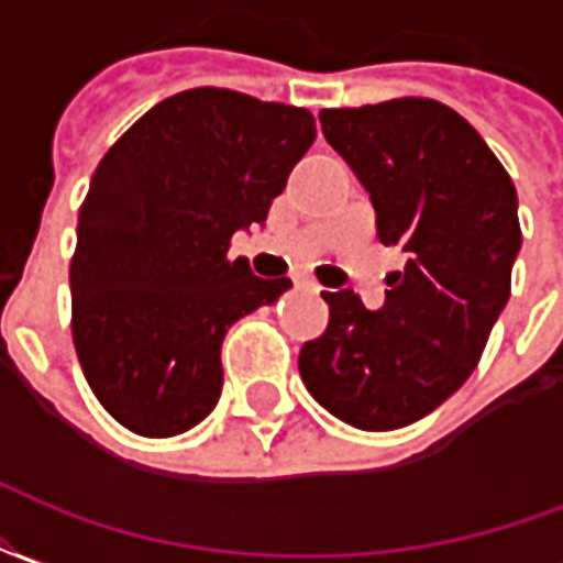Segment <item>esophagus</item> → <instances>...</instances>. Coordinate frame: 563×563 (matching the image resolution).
Instances as JSON below:
<instances>
[{"instance_id": "1", "label": "esophagus", "mask_w": 563, "mask_h": 563, "mask_svg": "<svg viewBox=\"0 0 563 563\" xmlns=\"http://www.w3.org/2000/svg\"><path fill=\"white\" fill-rule=\"evenodd\" d=\"M306 287H309L311 294H321V290H323V287H321V285H306Z\"/></svg>"}]
</instances>
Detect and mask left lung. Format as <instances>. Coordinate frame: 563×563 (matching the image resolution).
Masks as SVG:
<instances>
[{
  "mask_svg": "<svg viewBox=\"0 0 563 563\" xmlns=\"http://www.w3.org/2000/svg\"><path fill=\"white\" fill-rule=\"evenodd\" d=\"M323 137L377 212V240L408 252L384 309L330 294V323L299 375L323 408L366 432L420 420L477 368L510 299L522 249L516 188L477 129L434 98L321 110Z\"/></svg>",
  "mask_w": 563,
  "mask_h": 563,
  "instance_id": "obj_1",
  "label": "left lung"
}]
</instances>
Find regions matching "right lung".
Listing matches in <instances>:
<instances>
[{
	"instance_id": "add662e5",
	"label": "right lung",
	"mask_w": 563,
	"mask_h": 563,
	"mask_svg": "<svg viewBox=\"0 0 563 563\" xmlns=\"http://www.w3.org/2000/svg\"><path fill=\"white\" fill-rule=\"evenodd\" d=\"M306 108L197 86L146 110L98 162L77 216L71 335L104 411L143 438L197 426L221 396V342L290 278L231 261L314 141Z\"/></svg>"
}]
</instances>
